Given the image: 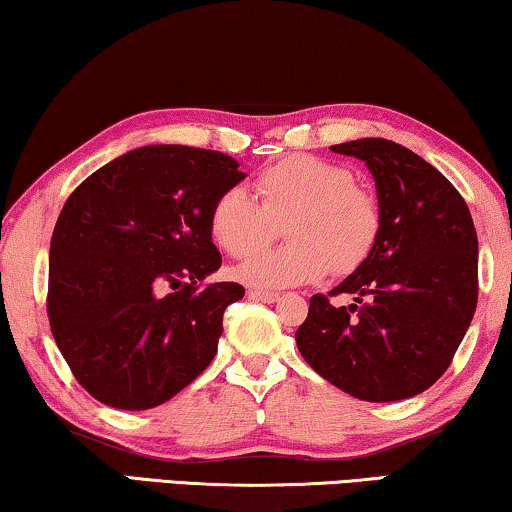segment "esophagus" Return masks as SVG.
I'll use <instances>...</instances> for the list:
<instances>
[{
    "mask_svg": "<svg viewBox=\"0 0 512 512\" xmlns=\"http://www.w3.org/2000/svg\"><path fill=\"white\" fill-rule=\"evenodd\" d=\"M248 296H250V299L264 301V303H276L280 299L278 292H266V289H250Z\"/></svg>",
    "mask_w": 512,
    "mask_h": 512,
    "instance_id": "esophagus-1",
    "label": "esophagus"
}]
</instances>
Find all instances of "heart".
Instances as JSON below:
<instances>
[{
  "mask_svg": "<svg viewBox=\"0 0 512 512\" xmlns=\"http://www.w3.org/2000/svg\"><path fill=\"white\" fill-rule=\"evenodd\" d=\"M253 200L227 188L213 202V241L230 257L254 255L286 225L290 243L248 259L236 276L255 287H292L356 271L375 248L381 213L375 195L345 165L296 154L257 174Z\"/></svg>",
  "mask_w": 512,
  "mask_h": 512,
  "instance_id": "heart-1",
  "label": "heart"
}]
</instances>
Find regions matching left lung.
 I'll list each match as a JSON object with an SVG mask.
<instances>
[{
  "mask_svg": "<svg viewBox=\"0 0 512 512\" xmlns=\"http://www.w3.org/2000/svg\"><path fill=\"white\" fill-rule=\"evenodd\" d=\"M375 177L381 227L358 269L315 294L296 347L340 391L414 398L451 365L478 303V236L467 202L437 167L384 137L333 144ZM354 293L352 306L331 295Z\"/></svg>",
  "mask_w": 512,
  "mask_h": 512,
  "instance_id": "1",
  "label": "left lung"
}]
</instances>
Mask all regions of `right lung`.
Returning <instances> with one entry per match:
<instances>
[{"mask_svg":"<svg viewBox=\"0 0 512 512\" xmlns=\"http://www.w3.org/2000/svg\"><path fill=\"white\" fill-rule=\"evenodd\" d=\"M246 174L223 151L151 144L80 183L50 241L48 319L80 386L114 409L170 400L207 370L239 282L223 264L209 213ZM167 284L172 295L157 296Z\"/></svg>","mask_w":512,"mask_h":512,"instance_id":"1","label":"right lung"}]
</instances>
